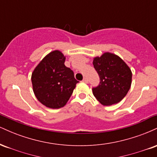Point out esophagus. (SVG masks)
I'll return each instance as SVG.
<instances>
[{"instance_id": "1", "label": "esophagus", "mask_w": 157, "mask_h": 157, "mask_svg": "<svg viewBox=\"0 0 157 157\" xmlns=\"http://www.w3.org/2000/svg\"><path fill=\"white\" fill-rule=\"evenodd\" d=\"M82 82H88V79L86 78V77H84L83 80H82Z\"/></svg>"}]
</instances>
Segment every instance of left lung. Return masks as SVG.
<instances>
[{
  "label": "left lung",
  "mask_w": 157,
  "mask_h": 157,
  "mask_svg": "<svg viewBox=\"0 0 157 157\" xmlns=\"http://www.w3.org/2000/svg\"><path fill=\"white\" fill-rule=\"evenodd\" d=\"M93 65L100 77V83L92 88L94 96L104 105L120 102L129 91L132 73L120 57L106 52L94 59Z\"/></svg>",
  "instance_id": "8db88e82"
}]
</instances>
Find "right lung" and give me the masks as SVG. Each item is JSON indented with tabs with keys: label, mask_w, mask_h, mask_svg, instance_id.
Here are the masks:
<instances>
[{
	"label": "right lung",
	"mask_w": 157,
	"mask_h": 157,
	"mask_svg": "<svg viewBox=\"0 0 157 157\" xmlns=\"http://www.w3.org/2000/svg\"><path fill=\"white\" fill-rule=\"evenodd\" d=\"M66 57L60 51L50 52L40 61L32 75L33 91L43 105L50 109L63 107L79 81L66 67Z\"/></svg>",
	"instance_id": "1"
}]
</instances>
